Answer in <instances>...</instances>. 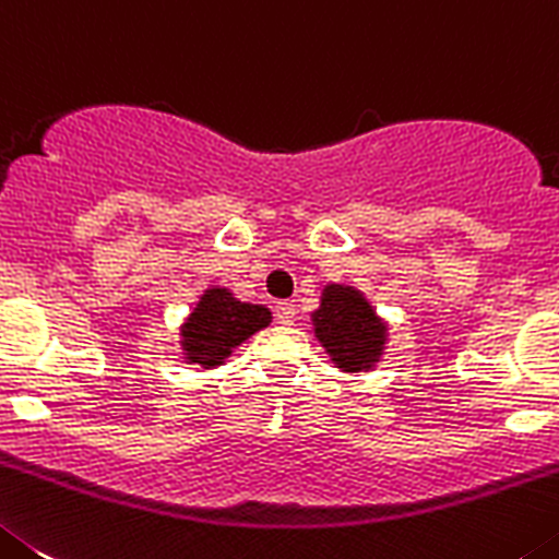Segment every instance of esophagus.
Returning a JSON list of instances; mask_svg holds the SVG:
<instances>
[{
  "label": "esophagus",
  "mask_w": 559,
  "mask_h": 559,
  "mask_svg": "<svg viewBox=\"0 0 559 559\" xmlns=\"http://www.w3.org/2000/svg\"><path fill=\"white\" fill-rule=\"evenodd\" d=\"M275 320H278L281 325L295 323V304H292V300H281V304H275Z\"/></svg>",
  "instance_id": "obj_1"
}]
</instances>
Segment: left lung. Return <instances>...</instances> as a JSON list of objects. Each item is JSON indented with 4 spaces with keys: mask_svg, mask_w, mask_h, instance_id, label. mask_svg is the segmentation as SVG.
<instances>
[{
    "mask_svg": "<svg viewBox=\"0 0 559 559\" xmlns=\"http://www.w3.org/2000/svg\"><path fill=\"white\" fill-rule=\"evenodd\" d=\"M311 320H314L317 340L323 342L331 359L350 373L373 365L384 348L386 325L350 286H325L320 309L311 314Z\"/></svg>",
    "mask_w": 559,
    "mask_h": 559,
    "instance_id": "left-lung-1",
    "label": "left lung"
}]
</instances>
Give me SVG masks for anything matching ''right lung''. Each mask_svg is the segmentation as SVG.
Instances as JSON below:
<instances>
[{
  "instance_id": "right-lung-1",
  "label": "right lung",
  "mask_w": 559,
  "mask_h": 559,
  "mask_svg": "<svg viewBox=\"0 0 559 559\" xmlns=\"http://www.w3.org/2000/svg\"><path fill=\"white\" fill-rule=\"evenodd\" d=\"M267 325L270 311L264 306L242 304L228 289H209L180 334L189 361L214 367L228 359L236 345H242L248 336Z\"/></svg>"
}]
</instances>
